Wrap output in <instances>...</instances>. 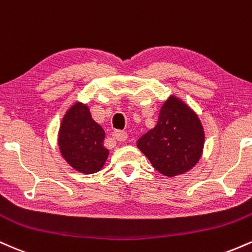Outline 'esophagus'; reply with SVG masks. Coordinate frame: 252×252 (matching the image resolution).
<instances>
[{
  "instance_id": "34e87169",
  "label": "esophagus",
  "mask_w": 252,
  "mask_h": 252,
  "mask_svg": "<svg viewBox=\"0 0 252 252\" xmlns=\"http://www.w3.org/2000/svg\"><path fill=\"white\" fill-rule=\"evenodd\" d=\"M112 137L118 141V142H126V138H128V134L126 131H115Z\"/></svg>"
}]
</instances>
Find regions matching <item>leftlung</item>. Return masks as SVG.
Masks as SVG:
<instances>
[{
    "instance_id": "obj_1",
    "label": "left lung",
    "mask_w": 252,
    "mask_h": 252,
    "mask_svg": "<svg viewBox=\"0 0 252 252\" xmlns=\"http://www.w3.org/2000/svg\"><path fill=\"white\" fill-rule=\"evenodd\" d=\"M204 140L198 116L180 99L170 97L160 110L155 128L138 138L137 147L158 172L175 176L198 162Z\"/></svg>"
}]
</instances>
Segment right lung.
<instances>
[{
    "instance_id": "add662e5",
    "label": "right lung",
    "mask_w": 252,
    "mask_h": 252,
    "mask_svg": "<svg viewBox=\"0 0 252 252\" xmlns=\"http://www.w3.org/2000/svg\"><path fill=\"white\" fill-rule=\"evenodd\" d=\"M104 137L105 132L92 120L88 106L76 103L63 118L58 143L63 158L74 169L92 174L102 169L108 158Z\"/></svg>"
}]
</instances>
